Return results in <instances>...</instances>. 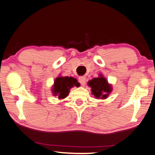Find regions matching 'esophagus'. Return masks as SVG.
<instances>
[{"instance_id":"esophagus-1","label":"esophagus","mask_w":155,"mask_h":155,"mask_svg":"<svg viewBox=\"0 0 155 155\" xmlns=\"http://www.w3.org/2000/svg\"><path fill=\"white\" fill-rule=\"evenodd\" d=\"M78 80H79V82L82 86L85 84V82H86V78L85 77H84V76H82V77H80L79 79H78Z\"/></svg>"}]
</instances>
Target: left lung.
Instances as JSON below:
<instances>
[{"label":"left lung","mask_w":155,"mask_h":155,"mask_svg":"<svg viewBox=\"0 0 155 155\" xmlns=\"http://www.w3.org/2000/svg\"><path fill=\"white\" fill-rule=\"evenodd\" d=\"M87 84L91 88V94L97 99L105 100L113 91L112 85L102 74H99V77L88 81Z\"/></svg>","instance_id":"8db88e82"}]
</instances>
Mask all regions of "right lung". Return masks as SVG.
Masks as SVG:
<instances>
[{"instance_id": "obj_1", "label": "right lung", "mask_w": 155, "mask_h": 155, "mask_svg": "<svg viewBox=\"0 0 155 155\" xmlns=\"http://www.w3.org/2000/svg\"><path fill=\"white\" fill-rule=\"evenodd\" d=\"M80 83L78 80L72 77H62L58 76L54 80L52 86V94L58 97L59 100L66 98L70 92V89L73 87H78Z\"/></svg>"}]
</instances>
